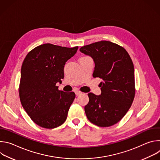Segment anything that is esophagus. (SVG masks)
I'll return each mask as SVG.
<instances>
[{
  "label": "esophagus",
  "instance_id": "obj_1",
  "mask_svg": "<svg viewBox=\"0 0 160 160\" xmlns=\"http://www.w3.org/2000/svg\"><path fill=\"white\" fill-rule=\"evenodd\" d=\"M82 94V92H80V91H76V92H75V94H76L77 96H78L81 95Z\"/></svg>",
  "mask_w": 160,
  "mask_h": 160
}]
</instances>
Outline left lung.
Here are the masks:
<instances>
[{
  "mask_svg": "<svg viewBox=\"0 0 160 160\" xmlns=\"http://www.w3.org/2000/svg\"><path fill=\"white\" fill-rule=\"evenodd\" d=\"M95 63L93 77L102 80L101 95L88 93L85 106L88 120L107 127L120 121L130 109L135 96L134 68L127 51L118 44L102 40L80 49Z\"/></svg>",
  "mask_w": 160,
  "mask_h": 160,
  "instance_id": "8db88e82",
  "label": "left lung"
}]
</instances>
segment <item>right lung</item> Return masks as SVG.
I'll use <instances>...</instances> for the list:
<instances>
[{"label": "right lung", "instance_id": "1", "mask_svg": "<svg viewBox=\"0 0 160 160\" xmlns=\"http://www.w3.org/2000/svg\"><path fill=\"white\" fill-rule=\"evenodd\" d=\"M78 48L42 44L32 50L22 64L21 103L33 122L41 127L56 128L66 120L75 94L59 90L56 83L64 78L65 63Z\"/></svg>", "mask_w": 160, "mask_h": 160}]
</instances>
